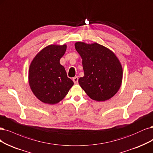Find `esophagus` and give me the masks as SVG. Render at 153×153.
<instances>
[{"instance_id": "1", "label": "esophagus", "mask_w": 153, "mask_h": 153, "mask_svg": "<svg viewBox=\"0 0 153 153\" xmlns=\"http://www.w3.org/2000/svg\"><path fill=\"white\" fill-rule=\"evenodd\" d=\"M73 81L74 82L75 84H78V78L77 76H75L73 78Z\"/></svg>"}]
</instances>
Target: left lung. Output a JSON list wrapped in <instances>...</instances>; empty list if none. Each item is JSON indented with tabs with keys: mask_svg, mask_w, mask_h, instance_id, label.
<instances>
[{
	"mask_svg": "<svg viewBox=\"0 0 153 153\" xmlns=\"http://www.w3.org/2000/svg\"><path fill=\"white\" fill-rule=\"evenodd\" d=\"M76 51L82 59L84 76L78 83L87 96L97 101L113 97L122 85L123 68L114 52L96 42H77Z\"/></svg>",
	"mask_w": 153,
	"mask_h": 153,
	"instance_id": "left-lung-1",
	"label": "left lung"
}]
</instances>
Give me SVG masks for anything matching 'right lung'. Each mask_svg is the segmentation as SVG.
Masks as SVG:
<instances>
[{
  "label": "right lung",
  "mask_w": 153,
  "mask_h": 153,
  "mask_svg": "<svg viewBox=\"0 0 153 153\" xmlns=\"http://www.w3.org/2000/svg\"><path fill=\"white\" fill-rule=\"evenodd\" d=\"M66 50V44L47 45L35 56L30 65V88L36 97L45 104L59 102L74 84L59 62Z\"/></svg>",
  "instance_id": "1"
}]
</instances>
